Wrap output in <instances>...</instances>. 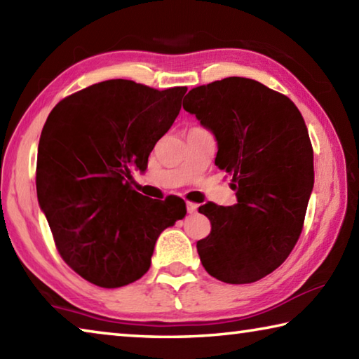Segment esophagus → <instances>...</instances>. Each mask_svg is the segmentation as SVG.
<instances>
[{"mask_svg":"<svg viewBox=\"0 0 359 359\" xmlns=\"http://www.w3.org/2000/svg\"><path fill=\"white\" fill-rule=\"evenodd\" d=\"M198 208H199L198 204H194V203H187V210H188V214H196V212H198Z\"/></svg>","mask_w":359,"mask_h":359,"instance_id":"obj_1","label":"esophagus"}]
</instances>
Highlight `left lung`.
Returning <instances> with one entry per match:
<instances>
[{"label":"left lung","instance_id":"1","mask_svg":"<svg viewBox=\"0 0 359 359\" xmlns=\"http://www.w3.org/2000/svg\"><path fill=\"white\" fill-rule=\"evenodd\" d=\"M184 109L217 141L215 165L238 203H208L196 248L204 269L226 283H252L277 269L299 239L313 190V150L299 109L253 79L226 77L188 92Z\"/></svg>","mask_w":359,"mask_h":359}]
</instances>
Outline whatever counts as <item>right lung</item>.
<instances>
[{"instance_id":"add662e5","label":"right lung","mask_w":359,"mask_h":359,"mask_svg":"<svg viewBox=\"0 0 359 359\" xmlns=\"http://www.w3.org/2000/svg\"><path fill=\"white\" fill-rule=\"evenodd\" d=\"M185 92L112 79L48 114L38 147V201L60 255L85 280L117 288L141 278L158 236L187 215L180 198L149 201L133 188V174L147 169Z\"/></svg>"}]
</instances>
